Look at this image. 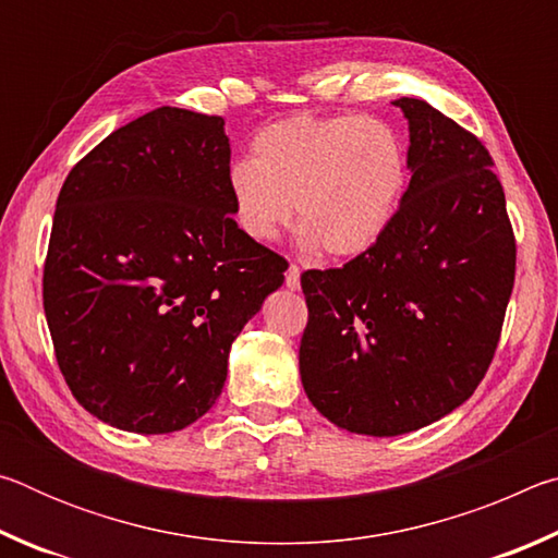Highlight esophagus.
<instances>
[{
    "mask_svg": "<svg viewBox=\"0 0 558 558\" xmlns=\"http://www.w3.org/2000/svg\"><path fill=\"white\" fill-rule=\"evenodd\" d=\"M286 286H288L290 290H298V288H300V268L295 266V263H292V266H290L288 272H286Z\"/></svg>",
    "mask_w": 558,
    "mask_h": 558,
    "instance_id": "34e87169",
    "label": "esophagus"
}]
</instances>
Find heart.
I'll return each mask as SVG.
<instances>
[{
	"label": "heart",
	"instance_id": "heart-1",
	"mask_svg": "<svg viewBox=\"0 0 558 558\" xmlns=\"http://www.w3.org/2000/svg\"><path fill=\"white\" fill-rule=\"evenodd\" d=\"M253 159L233 162V221L253 241H272L292 219L307 248L362 256L389 231L411 182V157L391 122L366 116H292L263 128Z\"/></svg>",
	"mask_w": 558,
	"mask_h": 558
}]
</instances>
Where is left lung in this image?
<instances>
[{"label": "left lung", "mask_w": 558, "mask_h": 558, "mask_svg": "<svg viewBox=\"0 0 558 558\" xmlns=\"http://www.w3.org/2000/svg\"><path fill=\"white\" fill-rule=\"evenodd\" d=\"M393 106L411 137L399 214L374 248L300 278L307 399L335 426L379 438L470 399L495 356L517 266L487 147L426 100Z\"/></svg>", "instance_id": "left-lung-1"}]
</instances>
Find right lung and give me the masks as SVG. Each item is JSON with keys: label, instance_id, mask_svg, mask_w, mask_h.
<instances>
[{"label": "right lung", "instance_id": "add662e5", "mask_svg": "<svg viewBox=\"0 0 558 558\" xmlns=\"http://www.w3.org/2000/svg\"><path fill=\"white\" fill-rule=\"evenodd\" d=\"M223 118L162 106L75 165L56 202L44 313L83 409L174 433L221 396L229 352L288 263L243 235Z\"/></svg>", "mask_w": 558, "mask_h": 558}]
</instances>
